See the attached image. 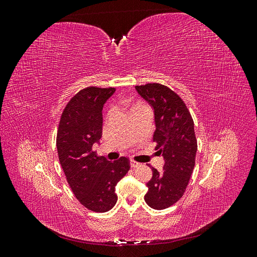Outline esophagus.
Returning a JSON list of instances; mask_svg holds the SVG:
<instances>
[{"instance_id":"esophagus-1","label":"esophagus","mask_w":257,"mask_h":257,"mask_svg":"<svg viewBox=\"0 0 257 257\" xmlns=\"http://www.w3.org/2000/svg\"><path fill=\"white\" fill-rule=\"evenodd\" d=\"M130 164H131V167H138L141 165V163H137L134 160H130Z\"/></svg>"}]
</instances>
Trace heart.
Returning a JSON list of instances; mask_svg holds the SVG:
<instances>
[{
  "label": "heart",
  "mask_w": 257,
  "mask_h": 257,
  "mask_svg": "<svg viewBox=\"0 0 257 257\" xmlns=\"http://www.w3.org/2000/svg\"><path fill=\"white\" fill-rule=\"evenodd\" d=\"M139 106H144V105H142V104H136V105H134V106H133V108H135V107H139ZM133 108H132V109H133Z\"/></svg>",
  "instance_id": "heart-1"
}]
</instances>
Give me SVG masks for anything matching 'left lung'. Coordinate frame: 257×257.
Returning <instances> with one entry per match:
<instances>
[{"instance_id":"left-lung-1","label":"left lung","mask_w":257,"mask_h":257,"mask_svg":"<svg viewBox=\"0 0 257 257\" xmlns=\"http://www.w3.org/2000/svg\"><path fill=\"white\" fill-rule=\"evenodd\" d=\"M135 89L152 108L155 149L165 162L162 172L152 168L145 200L153 209H166L182 197L195 166L194 122L183 100L165 85L148 83Z\"/></svg>"}]
</instances>
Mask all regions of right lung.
<instances>
[{"label": "right lung", "instance_id": "right-lung-1", "mask_svg": "<svg viewBox=\"0 0 257 257\" xmlns=\"http://www.w3.org/2000/svg\"><path fill=\"white\" fill-rule=\"evenodd\" d=\"M114 88L89 87L69 100L62 113L57 149L76 198L89 210L106 212L118 200L115 186L130 169L126 158L108 161L92 151L102 137L103 108Z\"/></svg>", "mask_w": 257, "mask_h": 257}]
</instances>
